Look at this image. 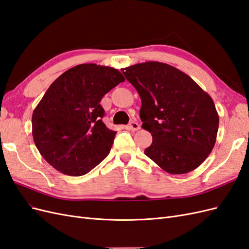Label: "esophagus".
<instances>
[{"mask_svg": "<svg viewBox=\"0 0 249 249\" xmlns=\"http://www.w3.org/2000/svg\"><path fill=\"white\" fill-rule=\"evenodd\" d=\"M127 127H129V130L131 131H138L140 129V125L136 122H132L129 125H127Z\"/></svg>", "mask_w": 249, "mask_h": 249, "instance_id": "esophagus-1", "label": "esophagus"}]
</instances>
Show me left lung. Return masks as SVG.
Returning a JSON list of instances; mask_svg holds the SVG:
<instances>
[{"label":"left lung","instance_id":"8db88e82","mask_svg":"<svg viewBox=\"0 0 249 249\" xmlns=\"http://www.w3.org/2000/svg\"><path fill=\"white\" fill-rule=\"evenodd\" d=\"M122 71L140 95L142 127L153 136L144 154L171 175L197 168L212 152L219 125L212 97L166 63L148 61Z\"/></svg>","mask_w":249,"mask_h":249}]
</instances>
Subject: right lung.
Here are the masks:
<instances>
[{
  "label": "right lung",
  "mask_w": 249,
  "mask_h": 249,
  "mask_svg": "<svg viewBox=\"0 0 249 249\" xmlns=\"http://www.w3.org/2000/svg\"><path fill=\"white\" fill-rule=\"evenodd\" d=\"M124 81L122 72L93 63L71 67L57 78L32 115L40 155L58 171L86 175L109 153L116 135L103 123V96Z\"/></svg>",
  "instance_id": "add662e5"
}]
</instances>
